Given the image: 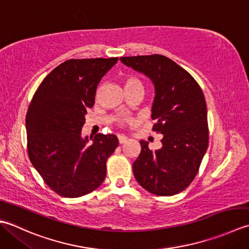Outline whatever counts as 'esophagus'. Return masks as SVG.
<instances>
[{
	"label": "esophagus",
	"instance_id": "34e87169",
	"mask_svg": "<svg viewBox=\"0 0 249 249\" xmlns=\"http://www.w3.org/2000/svg\"><path fill=\"white\" fill-rule=\"evenodd\" d=\"M118 141H119V144H124V143H126V142H128V138H126V136H124V135H119Z\"/></svg>",
	"mask_w": 249,
	"mask_h": 249
}]
</instances>
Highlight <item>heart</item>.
<instances>
[{
	"label": "heart",
	"instance_id": "b5f03b06",
	"mask_svg": "<svg viewBox=\"0 0 249 249\" xmlns=\"http://www.w3.org/2000/svg\"><path fill=\"white\" fill-rule=\"evenodd\" d=\"M135 84H142L140 80L135 79V78H128L125 80V86H130V85H135ZM131 119L130 118H120L119 119V124H123L124 123H131Z\"/></svg>",
	"mask_w": 249,
	"mask_h": 249
}]
</instances>
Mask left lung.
<instances>
[{
    "label": "left lung",
    "instance_id": "8db88e82",
    "mask_svg": "<svg viewBox=\"0 0 249 249\" xmlns=\"http://www.w3.org/2000/svg\"><path fill=\"white\" fill-rule=\"evenodd\" d=\"M120 61L153 82V130L163 135L162 147L155 151L148 148V142L141 141V154L133 163L135 178L156 196L179 194L195 179L209 146L204 94L186 70L162 54Z\"/></svg>",
    "mask_w": 249,
    "mask_h": 249
}]
</instances>
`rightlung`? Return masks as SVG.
<instances>
[{"label": "right lung", "instance_id": "obj_1", "mask_svg": "<svg viewBox=\"0 0 249 249\" xmlns=\"http://www.w3.org/2000/svg\"><path fill=\"white\" fill-rule=\"evenodd\" d=\"M117 61H65L44 78L29 105L25 117L29 158L59 196L88 195L105 179L106 161L118 146L117 136L99 133L83 139L82 128L87 109L94 104L100 80Z\"/></svg>", "mask_w": 249, "mask_h": 249}]
</instances>
